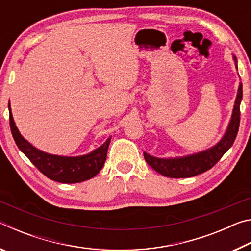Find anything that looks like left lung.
<instances>
[{
    "mask_svg": "<svg viewBox=\"0 0 251 251\" xmlns=\"http://www.w3.org/2000/svg\"><path fill=\"white\" fill-rule=\"evenodd\" d=\"M233 59H235L237 67V59L235 56H233ZM241 100H243V84L240 83L238 87L235 105H233L231 120L229 122L226 133L215 146L208 148L206 151H199L197 154L176 157V158H157V157L148 155L147 152L144 151V157H145L147 164L160 175L169 178L193 177L207 172L215 164L218 163V160L235 142L238 129H239Z\"/></svg>",
    "mask_w": 251,
    "mask_h": 251,
    "instance_id": "1",
    "label": "left lung"
}]
</instances>
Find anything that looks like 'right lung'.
<instances>
[{"instance_id": "right-lung-1", "label": "right lung", "mask_w": 251, "mask_h": 251, "mask_svg": "<svg viewBox=\"0 0 251 251\" xmlns=\"http://www.w3.org/2000/svg\"><path fill=\"white\" fill-rule=\"evenodd\" d=\"M8 112H10L11 131L16 145L31 160L34 166L50 179L63 184H75V182L91 179L103 168L112 136H109L103 145L91 151L90 154L75 157L52 155L37 150L20 134L12 115L10 103H8Z\"/></svg>"}]
</instances>
